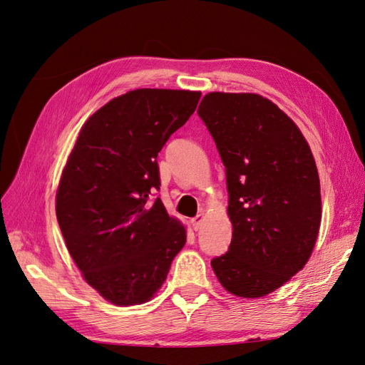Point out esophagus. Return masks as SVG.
Masks as SVG:
<instances>
[{
    "instance_id": "obj_1",
    "label": "esophagus",
    "mask_w": 365,
    "mask_h": 365,
    "mask_svg": "<svg viewBox=\"0 0 365 365\" xmlns=\"http://www.w3.org/2000/svg\"><path fill=\"white\" fill-rule=\"evenodd\" d=\"M190 222H192V227H193L195 231L200 230L201 225H202V222H204V213H200L197 216H195V217L190 220Z\"/></svg>"
}]
</instances>
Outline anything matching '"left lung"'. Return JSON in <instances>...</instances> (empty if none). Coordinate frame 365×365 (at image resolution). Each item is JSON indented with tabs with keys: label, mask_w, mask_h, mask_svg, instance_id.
Masks as SVG:
<instances>
[{
	"label": "left lung",
	"mask_w": 365,
	"mask_h": 365,
	"mask_svg": "<svg viewBox=\"0 0 365 365\" xmlns=\"http://www.w3.org/2000/svg\"><path fill=\"white\" fill-rule=\"evenodd\" d=\"M225 165L230 248L212 260L237 297H263L303 269L322 224L314 155L294 121L251 93H208L197 109Z\"/></svg>",
	"instance_id": "obj_1"
}]
</instances>
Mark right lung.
<instances>
[{
    "label": "right lung",
    "instance_id": "add662e5",
    "mask_svg": "<svg viewBox=\"0 0 365 365\" xmlns=\"http://www.w3.org/2000/svg\"><path fill=\"white\" fill-rule=\"evenodd\" d=\"M200 91L141 90L113 98L82 126L56 193V216L86 283L117 306L145 303L185 244L160 197L158 152L195 113Z\"/></svg>",
    "mask_w": 365,
    "mask_h": 365
}]
</instances>
